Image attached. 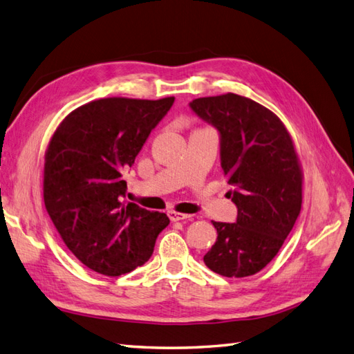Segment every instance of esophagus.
I'll return each instance as SVG.
<instances>
[{"label": "esophagus", "instance_id": "obj_1", "mask_svg": "<svg viewBox=\"0 0 354 354\" xmlns=\"http://www.w3.org/2000/svg\"><path fill=\"white\" fill-rule=\"evenodd\" d=\"M189 216L188 214H180V212H176V211H169V218L171 221H184V220H188Z\"/></svg>", "mask_w": 354, "mask_h": 354}]
</instances>
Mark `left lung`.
Wrapping results in <instances>:
<instances>
[{
	"mask_svg": "<svg viewBox=\"0 0 354 354\" xmlns=\"http://www.w3.org/2000/svg\"><path fill=\"white\" fill-rule=\"evenodd\" d=\"M220 136V160L238 207L234 223L212 221L216 241L205 265L223 277H250L283 247L301 214L302 174L286 127L269 109L238 94L189 103Z\"/></svg>",
	"mask_w": 354,
	"mask_h": 354,
	"instance_id": "1",
	"label": "left lung"
}]
</instances>
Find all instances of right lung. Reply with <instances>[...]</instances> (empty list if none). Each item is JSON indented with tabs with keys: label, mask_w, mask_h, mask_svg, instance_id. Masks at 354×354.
I'll use <instances>...</instances> for the list:
<instances>
[{
	"label": "right lung",
	"mask_w": 354,
	"mask_h": 354,
	"mask_svg": "<svg viewBox=\"0 0 354 354\" xmlns=\"http://www.w3.org/2000/svg\"><path fill=\"white\" fill-rule=\"evenodd\" d=\"M175 98H102L59 124L44 157L46 211L68 250L85 266L120 277L147 263L166 214L124 202V171Z\"/></svg>",
	"instance_id": "1"
}]
</instances>
